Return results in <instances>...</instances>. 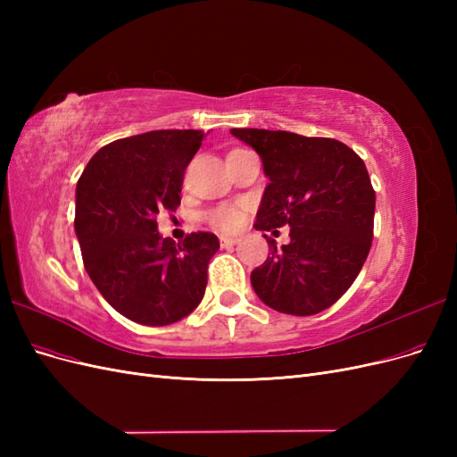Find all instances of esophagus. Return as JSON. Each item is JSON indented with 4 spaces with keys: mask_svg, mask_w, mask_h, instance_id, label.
<instances>
[{
    "mask_svg": "<svg viewBox=\"0 0 457 457\" xmlns=\"http://www.w3.org/2000/svg\"><path fill=\"white\" fill-rule=\"evenodd\" d=\"M219 240H220V247H232L240 242V238L237 237H220Z\"/></svg>",
    "mask_w": 457,
    "mask_h": 457,
    "instance_id": "1",
    "label": "esophagus"
}]
</instances>
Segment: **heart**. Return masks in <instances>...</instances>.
Here are the masks:
<instances>
[{
  "instance_id": "heart-1",
  "label": "heart",
  "mask_w": 457,
  "mask_h": 457,
  "mask_svg": "<svg viewBox=\"0 0 457 457\" xmlns=\"http://www.w3.org/2000/svg\"><path fill=\"white\" fill-rule=\"evenodd\" d=\"M207 219H210V223L219 230L230 232L240 228L244 220V212L240 205H219L207 213Z\"/></svg>"
}]
</instances>
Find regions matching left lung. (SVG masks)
<instances>
[{
  "label": "left lung",
  "mask_w": 457,
  "mask_h": 457,
  "mask_svg": "<svg viewBox=\"0 0 457 457\" xmlns=\"http://www.w3.org/2000/svg\"><path fill=\"white\" fill-rule=\"evenodd\" d=\"M252 146L269 185L257 210V230L287 225L289 244L252 272L267 307L312 316L331 307L361 272L373 238L376 192L364 162L347 145L289 131L230 129Z\"/></svg>",
  "instance_id": "obj_1"
}]
</instances>
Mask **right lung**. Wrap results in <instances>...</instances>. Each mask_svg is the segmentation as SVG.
<instances>
[{
  "label": "right lung",
  "instance_id": "obj_1",
  "mask_svg": "<svg viewBox=\"0 0 457 457\" xmlns=\"http://www.w3.org/2000/svg\"><path fill=\"white\" fill-rule=\"evenodd\" d=\"M204 133L160 129L103 146L76 187V237L89 278L120 314L168 326L205 294L207 262L219 250L212 232L185 242L162 238L156 215L181 202L183 173Z\"/></svg>",
  "mask_w": 457,
  "mask_h": 457
}]
</instances>
